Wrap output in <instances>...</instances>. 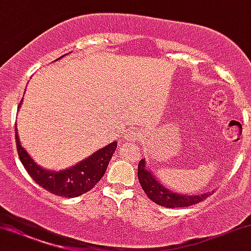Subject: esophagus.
<instances>
[{"label":"esophagus","instance_id":"1","mask_svg":"<svg viewBox=\"0 0 251 251\" xmlns=\"http://www.w3.org/2000/svg\"><path fill=\"white\" fill-rule=\"evenodd\" d=\"M133 134H134V131H129V133H128V135H133Z\"/></svg>","mask_w":251,"mask_h":251}]
</instances>
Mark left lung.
Listing matches in <instances>:
<instances>
[{"label": "left lung", "instance_id": "8db88e82", "mask_svg": "<svg viewBox=\"0 0 251 251\" xmlns=\"http://www.w3.org/2000/svg\"><path fill=\"white\" fill-rule=\"evenodd\" d=\"M147 161L146 158L141 160L138 166V178L140 182L142 190L151 201L156 202L157 205L163 207L175 208V207H186V206L195 205L197 202L207 198L214 191H208L205 193H197V195H182L171 191L160 183L153 173L146 166Z\"/></svg>", "mask_w": 251, "mask_h": 251}]
</instances>
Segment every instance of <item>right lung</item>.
<instances>
[{"mask_svg": "<svg viewBox=\"0 0 251 251\" xmlns=\"http://www.w3.org/2000/svg\"><path fill=\"white\" fill-rule=\"evenodd\" d=\"M65 55L66 54L60 56L59 59L63 58ZM59 59H56L55 61H58ZM22 103H23V98L18 105V110H20ZM15 132L18 156H20L21 162L23 163L28 175L32 177V179L38 185L49 192L60 197H68V198H74V197H78L90 191L100 182L105 174L111 157L117 148V142H111L74 166L56 171L44 169L43 167L37 164V162H34L33 158L30 156L26 149L21 144L17 126H15Z\"/></svg>", "mask_w": 251, "mask_h": 251, "instance_id": "right-lung-1", "label": "right lung"}]
</instances>
